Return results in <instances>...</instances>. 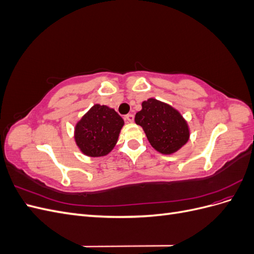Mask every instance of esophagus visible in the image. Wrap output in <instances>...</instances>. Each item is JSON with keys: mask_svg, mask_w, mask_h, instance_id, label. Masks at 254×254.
Listing matches in <instances>:
<instances>
[{"mask_svg": "<svg viewBox=\"0 0 254 254\" xmlns=\"http://www.w3.org/2000/svg\"><path fill=\"white\" fill-rule=\"evenodd\" d=\"M125 119H126V121H127V122H129V123H132V122L134 121V115H133V114H131V113H129V114H127V115H126Z\"/></svg>", "mask_w": 254, "mask_h": 254, "instance_id": "esophagus-1", "label": "esophagus"}]
</instances>
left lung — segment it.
<instances>
[{
	"instance_id": "left-lung-1",
	"label": "left lung",
	"mask_w": 254,
	"mask_h": 254,
	"mask_svg": "<svg viewBox=\"0 0 254 254\" xmlns=\"http://www.w3.org/2000/svg\"><path fill=\"white\" fill-rule=\"evenodd\" d=\"M134 121L143 128L152 147L164 155L178 151L190 139L189 125L180 112L156 98L142 103V110L135 114Z\"/></svg>"
}]
</instances>
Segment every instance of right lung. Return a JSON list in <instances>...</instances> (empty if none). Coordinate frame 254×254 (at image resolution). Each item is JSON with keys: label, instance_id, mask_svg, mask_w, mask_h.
<instances>
[{"label": "right lung", "instance_id": "obj_1", "mask_svg": "<svg viewBox=\"0 0 254 254\" xmlns=\"http://www.w3.org/2000/svg\"><path fill=\"white\" fill-rule=\"evenodd\" d=\"M124 120L107 106L94 105L75 126V142L89 157H103L113 149Z\"/></svg>", "mask_w": 254, "mask_h": 254}]
</instances>
